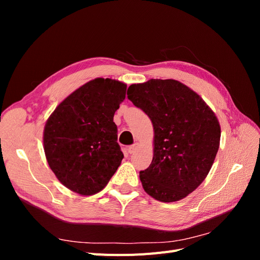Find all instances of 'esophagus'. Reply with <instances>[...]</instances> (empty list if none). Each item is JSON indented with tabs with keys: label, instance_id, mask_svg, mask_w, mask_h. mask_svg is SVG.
<instances>
[{
	"label": "esophagus",
	"instance_id": "1",
	"mask_svg": "<svg viewBox=\"0 0 260 260\" xmlns=\"http://www.w3.org/2000/svg\"><path fill=\"white\" fill-rule=\"evenodd\" d=\"M138 148H139V144L136 143V144H133L132 146H130V147L128 148V152H129L130 154H133V153H136V152L138 151Z\"/></svg>",
	"mask_w": 260,
	"mask_h": 260
}]
</instances>
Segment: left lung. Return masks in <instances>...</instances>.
Instances as JSON below:
<instances>
[{"mask_svg":"<svg viewBox=\"0 0 260 260\" xmlns=\"http://www.w3.org/2000/svg\"><path fill=\"white\" fill-rule=\"evenodd\" d=\"M127 94L154 127L153 160L140 171L144 191L164 203L184 199L205 180L216 158L221 130L215 113L174 79L131 84Z\"/></svg>","mask_w":260,"mask_h":260,"instance_id":"1","label":"left lung"}]
</instances>
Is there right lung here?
<instances>
[{"label":"right lung","mask_w":260,"mask_h":260,"mask_svg":"<svg viewBox=\"0 0 260 260\" xmlns=\"http://www.w3.org/2000/svg\"><path fill=\"white\" fill-rule=\"evenodd\" d=\"M125 90V83L96 78L68 95L46 121V160L59 182L73 192L99 193L120 166L123 154L114 115Z\"/></svg>","instance_id":"1"}]
</instances>
